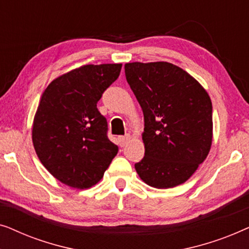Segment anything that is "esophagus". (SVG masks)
<instances>
[{
    "label": "esophagus",
    "mask_w": 249,
    "mask_h": 249,
    "mask_svg": "<svg viewBox=\"0 0 249 249\" xmlns=\"http://www.w3.org/2000/svg\"><path fill=\"white\" fill-rule=\"evenodd\" d=\"M130 138H131V136L130 135H125V136H120V137L118 138V141H119V145L121 146V147H124V146H125V144H127V142L130 141Z\"/></svg>",
    "instance_id": "esophagus-1"
}]
</instances>
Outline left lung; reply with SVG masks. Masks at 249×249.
I'll list each match as a JSON object with an SVG mask.
<instances>
[{"label": "left lung", "mask_w": 249, "mask_h": 249, "mask_svg": "<svg viewBox=\"0 0 249 249\" xmlns=\"http://www.w3.org/2000/svg\"><path fill=\"white\" fill-rule=\"evenodd\" d=\"M125 78L144 113L145 156L136 163L148 186L172 188L187 181L212 145V102L204 87L169 62L124 64Z\"/></svg>", "instance_id": "obj_1"}]
</instances>
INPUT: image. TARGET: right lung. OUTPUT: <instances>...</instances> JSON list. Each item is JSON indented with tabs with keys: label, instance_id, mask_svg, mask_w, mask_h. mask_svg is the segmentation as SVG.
Here are the masks:
<instances>
[{
	"label": "right lung",
	"instance_id": "add662e5",
	"mask_svg": "<svg viewBox=\"0 0 249 249\" xmlns=\"http://www.w3.org/2000/svg\"><path fill=\"white\" fill-rule=\"evenodd\" d=\"M121 67L86 64L57 77L44 90L33 122V144L42 164L64 185L90 188L118 154L97 102Z\"/></svg>",
	"mask_w": 249,
	"mask_h": 249
}]
</instances>
